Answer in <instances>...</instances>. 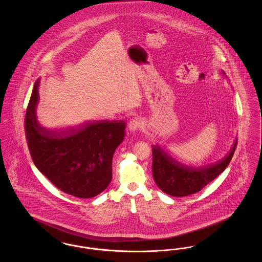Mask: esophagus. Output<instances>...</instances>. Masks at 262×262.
<instances>
[{
    "label": "esophagus",
    "mask_w": 262,
    "mask_h": 262,
    "mask_svg": "<svg viewBox=\"0 0 262 262\" xmlns=\"http://www.w3.org/2000/svg\"><path fill=\"white\" fill-rule=\"evenodd\" d=\"M128 128H129L130 133H136L137 130H141L143 128V124L140 119L136 118V119H133L128 123Z\"/></svg>",
    "instance_id": "esophagus-1"
}]
</instances>
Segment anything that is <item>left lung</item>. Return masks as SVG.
Instances as JSON below:
<instances>
[{
  "mask_svg": "<svg viewBox=\"0 0 262 262\" xmlns=\"http://www.w3.org/2000/svg\"><path fill=\"white\" fill-rule=\"evenodd\" d=\"M222 75L226 76L223 71ZM237 144V139L224 158L199 166L180 162L160 146L154 145L152 148L153 179L163 192L169 195L180 198L193 194L224 171L232 160Z\"/></svg>",
  "mask_w": 262,
  "mask_h": 262,
  "instance_id": "left-lung-1",
  "label": "left lung"
}]
</instances>
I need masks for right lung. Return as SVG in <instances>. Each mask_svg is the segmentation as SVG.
Here are the masks:
<instances>
[{"instance_id":"right-lung-1","label":"right lung","mask_w":262,"mask_h":262,"mask_svg":"<svg viewBox=\"0 0 262 262\" xmlns=\"http://www.w3.org/2000/svg\"><path fill=\"white\" fill-rule=\"evenodd\" d=\"M40 78L34 83L25 114V130L38 170L63 192L79 199L101 193L112 180V159L125 137V122L88 121L55 132L38 122Z\"/></svg>"}]
</instances>
